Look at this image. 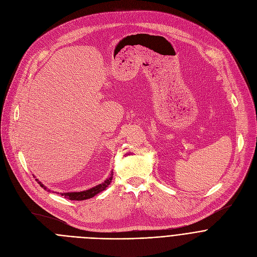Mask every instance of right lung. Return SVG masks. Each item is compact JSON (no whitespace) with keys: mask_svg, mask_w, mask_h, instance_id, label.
Returning <instances> with one entry per match:
<instances>
[{"mask_svg":"<svg viewBox=\"0 0 257 257\" xmlns=\"http://www.w3.org/2000/svg\"><path fill=\"white\" fill-rule=\"evenodd\" d=\"M112 179H113V172L111 173V175L108 176V178H107L104 182L101 183V184L96 185V186H94V187H92V188H90V189H88V190L80 191V192H66V193H61V195L64 196L65 198L70 199V200H85V199H89V198L95 196L96 194H98L99 192L105 190V188H106L109 184H111ZM35 180L38 181L39 184H40L44 189L47 190V187H46L44 184H42V183H41L38 179H35ZM48 191H50V190H48Z\"/></svg>","mask_w":257,"mask_h":257,"instance_id":"obj_1","label":"right lung"}]
</instances>
